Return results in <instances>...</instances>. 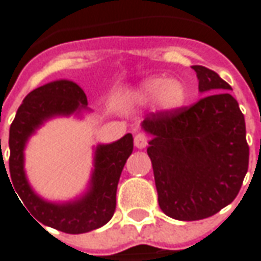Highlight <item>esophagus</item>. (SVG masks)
<instances>
[{
  "instance_id": "esophagus-1",
  "label": "esophagus",
  "mask_w": 261,
  "mask_h": 261,
  "mask_svg": "<svg viewBox=\"0 0 261 261\" xmlns=\"http://www.w3.org/2000/svg\"><path fill=\"white\" fill-rule=\"evenodd\" d=\"M135 146L138 148V149H143V148H146V145H148V136L145 134H136L135 135Z\"/></svg>"
}]
</instances>
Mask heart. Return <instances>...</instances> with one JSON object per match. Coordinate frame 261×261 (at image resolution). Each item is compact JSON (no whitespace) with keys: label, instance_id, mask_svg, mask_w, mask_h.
<instances>
[{"label":"heart","instance_id":"heart-1","mask_svg":"<svg viewBox=\"0 0 261 261\" xmlns=\"http://www.w3.org/2000/svg\"><path fill=\"white\" fill-rule=\"evenodd\" d=\"M190 97V90L182 80L165 76H151L145 79L135 90L134 99L139 103L155 105L161 112H174L182 108Z\"/></svg>","mask_w":261,"mask_h":261}]
</instances>
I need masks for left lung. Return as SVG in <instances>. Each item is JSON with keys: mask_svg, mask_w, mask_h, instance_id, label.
<instances>
[{"mask_svg": "<svg viewBox=\"0 0 261 261\" xmlns=\"http://www.w3.org/2000/svg\"><path fill=\"white\" fill-rule=\"evenodd\" d=\"M200 93L191 108L143 119L152 136V161L161 210L171 218L195 221L234 201L249 168L246 122L231 86L204 66H192Z\"/></svg>", "mask_w": 261, "mask_h": 261, "instance_id": "8db88e82", "label": "left lung"}]
</instances>
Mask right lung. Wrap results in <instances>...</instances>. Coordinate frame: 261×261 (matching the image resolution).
<instances>
[{
	"label": "right lung",
	"instance_id": "add662e5",
	"mask_svg": "<svg viewBox=\"0 0 261 261\" xmlns=\"http://www.w3.org/2000/svg\"><path fill=\"white\" fill-rule=\"evenodd\" d=\"M83 112H89L83 89L71 80H54L37 87L25 96L10 127L8 181L12 179L10 184L13 182L14 194H19L24 204L22 207L29 210L27 213L33 214L37 221L67 234L92 231L112 218L116 208L119 178L126 159L134 151L132 134H126L116 142L97 145L94 148L93 169L86 192L67 202H51L41 198L33 190L25 175V145L47 120L70 115L82 116ZM1 162L5 169L4 159H1Z\"/></svg>",
	"mask_w": 261,
	"mask_h": 261
}]
</instances>
